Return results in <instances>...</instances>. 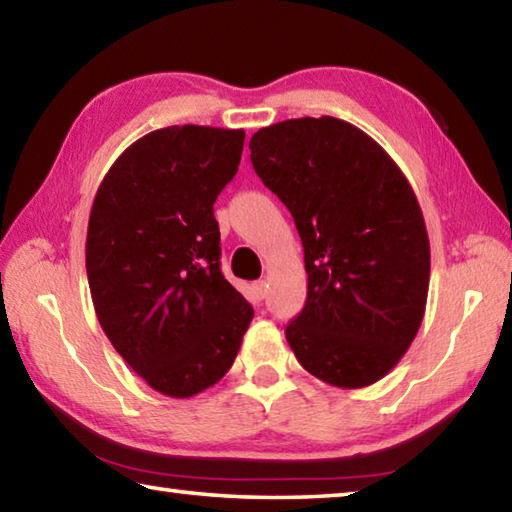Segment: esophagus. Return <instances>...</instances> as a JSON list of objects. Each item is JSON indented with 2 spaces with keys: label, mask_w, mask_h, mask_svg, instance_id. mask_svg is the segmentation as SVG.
Segmentation results:
<instances>
[{
  "label": "esophagus",
  "mask_w": 512,
  "mask_h": 512,
  "mask_svg": "<svg viewBox=\"0 0 512 512\" xmlns=\"http://www.w3.org/2000/svg\"><path fill=\"white\" fill-rule=\"evenodd\" d=\"M266 291H268V284H266V280H257V282H253V296H255L257 300H264V298H266Z\"/></svg>",
  "instance_id": "34e87169"
}]
</instances>
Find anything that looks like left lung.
Listing matches in <instances>:
<instances>
[{
    "instance_id": "obj_1",
    "label": "left lung",
    "mask_w": 512,
    "mask_h": 512,
    "mask_svg": "<svg viewBox=\"0 0 512 512\" xmlns=\"http://www.w3.org/2000/svg\"><path fill=\"white\" fill-rule=\"evenodd\" d=\"M250 162L305 248L307 302L287 325L293 354L325 384H375L409 350L427 307L429 235L409 180L336 117L259 128Z\"/></svg>"
}]
</instances>
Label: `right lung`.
Listing matches in <instances>:
<instances>
[{
    "mask_svg": "<svg viewBox=\"0 0 512 512\" xmlns=\"http://www.w3.org/2000/svg\"><path fill=\"white\" fill-rule=\"evenodd\" d=\"M244 131L169 126L119 155L94 196L85 268L94 311L153 391L192 397L235 363L253 307L225 280L214 201Z\"/></svg>",
    "mask_w": 512,
    "mask_h": 512,
    "instance_id": "obj_1",
    "label": "right lung"
}]
</instances>
